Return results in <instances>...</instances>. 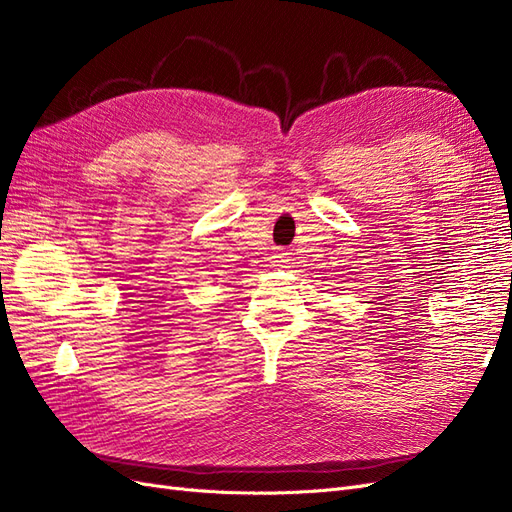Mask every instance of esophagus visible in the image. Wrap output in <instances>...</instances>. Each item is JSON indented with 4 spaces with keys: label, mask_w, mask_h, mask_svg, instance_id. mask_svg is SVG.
<instances>
[{
    "label": "esophagus",
    "mask_w": 512,
    "mask_h": 512,
    "mask_svg": "<svg viewBox=\"0 0 512 512\" xmlns=\"http://www.w3.org/2000/svg\"><path fill=\"white\" fill-rule=\"evenodd\" d=\"M277 258H280L277 262H286V260H284V256H277Z\"/></svg>",
    "instance_id": "34e87169"
}]
</instances>
